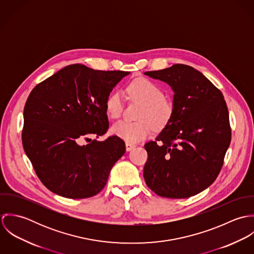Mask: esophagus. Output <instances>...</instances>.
Here are the masks:
<instances>
[{
	"instance_id": "esophagus-1",
	"label": "esophagus",
	"mask_w": 254,
	"mask_h": 254,
	"mask_svg": "<svg viewBox=\"0 0 254 254\" xmlns=\"http://www.w3.org/2000/svg\"><path fill=\"white\" fill-rule=\"evenodd\" d=\"M136 145H132V144H129V143H126V149L129 151V150H131V149H133L134 147H135Z\"/></svg>"
}]
</instances>
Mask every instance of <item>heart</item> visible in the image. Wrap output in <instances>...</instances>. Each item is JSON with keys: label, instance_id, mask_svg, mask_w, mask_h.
Instances as JSON below:
<instances>
[{"label": "heart", "instance_id": "b5f03b06", "mask_svg": "<svg viewBox=\"0 0 254 254\" xmlns=\"http://www.w3.org/2000/svg\"><path fill=\"white\" fill-rule=\"evenodd\" d=\"M126 95L131 101L144 104L138 118L140 121H119L115 123L110 132L123 139L126 143L136 144L147 138L152 131V125L162 127L171 119L174 107L165 98L163 89L152 80L140 77L132 80L126 87ZM109 118L118 119L124 109V97L121 92L110 93L105 104Z\"/></svg>", "mask_w": 254, "mask_h": 254}]
</instances>
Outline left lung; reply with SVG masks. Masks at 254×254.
Listing matches in <instances>:
<instances>
[{
	"mask_svg": "<svg viewBox=\"0 0 254 254\" xmlns=\"http://www.w3.org/2000/svg\"><path fill=\"white\" fill-rule=\"evenodd\" d=\"M145 74L174 91L171 119L145 145V184L163 197L192 196L216 180L231 143L224 96L202 73L186 64Z\"/></svg>",
	"mask_w": 254,
	"mask_h": 254,
	"instance_id": "left-lung-1",
	"label": "left lung"
}]
</instances>
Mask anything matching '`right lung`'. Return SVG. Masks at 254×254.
<instances>
[{
	"label": "right lung",
	"instance_id": "add662e5",
	"mask_svg": "<svg viewBox=\"0 0 254 254\" xmlns=\"http://www.w3.org/2000/svg\"><path fill=\"white\" fill-rule=\"evenodd\" d=\"M128 71L94 70L71 64L39 83L23 110L22 145L38 178L51 191L87 198L106 186L125 143L113 135L80 145L82 139L107 133L106 100Z\"/></svg>",
	"mask_w": 254,
	"mask_h": 254
}]
</instances>
